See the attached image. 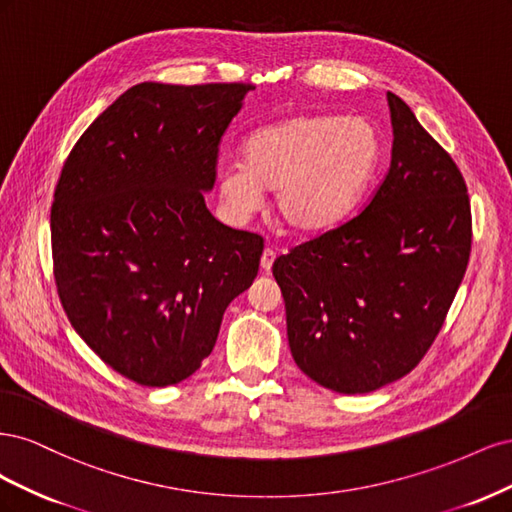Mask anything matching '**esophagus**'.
<instances>
[{
  "mask_svg": "<svg viewBox=\"0 0 512 512\" xmlns=\"http://www.w3.org/2000/svg\"><path fill=\"white\" fill-rule=\"evenodd\" d=\"M273 260H275V252L271 250V247H267L265 252H262V256H260V269L262 271H271V267H273Z\"/></svg>",
  "mask_w": 512,
  "mask_h": 512,
  "instance_id": "34e87169",
  "label": "esophagus"
}]
</instances>
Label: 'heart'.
<instances>
[{
	"label": "heart",
	"instance_id": "obj_1",
	"mask_svg": "<svg viewBox=\"0 0 512 512\" xmlns=\"http://www.w3.org/2000/svg\"><path fill=\"white\" fill-rule=\"evenodd\" d=\"M382 156L378 130L361 117L294 115L245 138V164L218 170L228 215L247 218L275 192V215L288 230L316 235L342 224L374 179Z\"/></svg>",
	"mask_w": 512,
	"mask_h": 512
}]
</instances>
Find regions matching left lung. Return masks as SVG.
I'll return each instance as SVG.
<instances>
[{
    "label": "left lung",
    "mask_w": 512,
    "mask_h": 512,
    "mask_svg": "<svg viewBox=\"0 0 512 512\" xmlns=\"http://www.w3.org/2000/svg\"><path fill=\"white\" fill-rule=\"evenodd\" d=\"M391 108V168L365 209L273 262L294 363L324 389L404 378L442 329L466 273L472 215L453 158L410 106Z\"/></svg>",
    "instance_id": "obj_1"
}]
</instances>
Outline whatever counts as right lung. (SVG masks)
Returning <instances> with one entry per match:
<instances>
[{
	"label": "right lung",
	"mask_w": 512,
	"mask_h": 512,
	"mask_svg": "<svg viewBox=\"0 0 512 512\" xmlns=\"http://www.w3.org/2000/svg\"><path fill=\"white\" fill-rule=\"evenodd\" d=\"M254 85L141 83L76 141L51 209L55 282L85 344L141 386L190 378L262 237L211 215L218 145Z\"/></svg>",
	"instance_id": "1"
}]
</instances>
